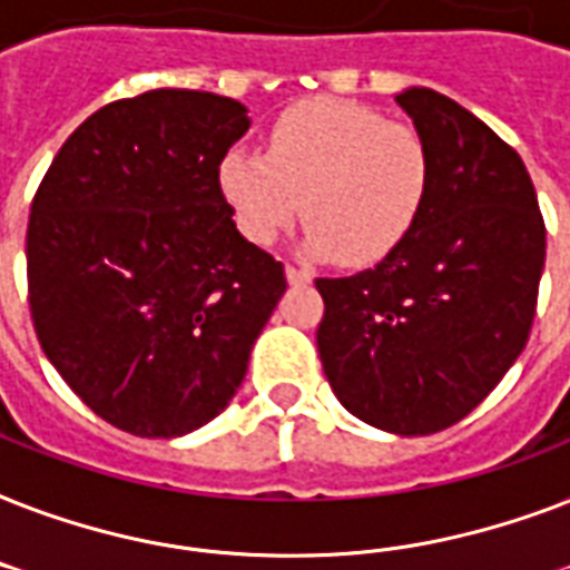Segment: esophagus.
<instances>
[{
  "label": "esophagus",
  "mask_w": 570,
  "mask_h": 570,
  "mask_svg": "<svg viewBox=\"0 0 570 570\" xmlns=\"http://www.w3.org/2000/svg\"><path fill=\"white\" fill-rule=\"evenodd\" d=\"M286 281L295 286H302V284H311L313 275L307 272V268H298V266H293V263H286Z\"/></svg>",
  "instance_id": "34e87169"
}]
</instances>
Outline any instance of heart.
I'll list each match as a JSON object with an SVG mask.
<instances>
[{"label": "heart", "mask_w": 570, "mask_h": 570, "mask_svg": "<svg viewBox=\"0 0 570 570\" xmlns=\"http://www.w3.org/2000/svg\"><path fill=\"white\" fill-rule=\"evenodd\" d=\"M218 186L250 242L272 245L304 213L311 254L373 266L423 218L434 156L411 124L364 102L316 97L272 120L266 154L227 150Z\"/></svg>", "instance_id": "1"}]
</instances>
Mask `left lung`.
<instances>
[{
    "label": "left lung",
    "instance_id": "obj_1",
    "mask_svg": "<svg viewBox=\"0 0 570 570\" xmlns=\"http://www.w3.org/2000/svg\"><path fill=\"white\" fill-rule=\"evenodd\" d=\"M396 102L432 147V195L379 266L316 277V346L346 411L411 438L464 420L518 361L548 230L527 165L494 129L432 88Z\"/></svg>",
    "mask_w": 570,
    "mask_h": 570
}]
</instances>
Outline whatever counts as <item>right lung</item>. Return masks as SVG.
Wrapping results in <instances>:
<instances>
[{
  "label": "right lung",
  "mask_w": 570,
  "mask_h": 570,
  "mask_svg": "<svg viewBox=\"0 0 570 570\" xmlns=\"http://www.w3.org/2000/svg\"><path fill=\"white\" fill-rule=\"evenodd\" d=\"M230 97L156 88L76 127L31 200L29 311L43 355L120 432L180 438L218 416L286 289L236 230L222 156Z\"/></svg>",
  "instance_id": "add662e5"
}]
</instances>
